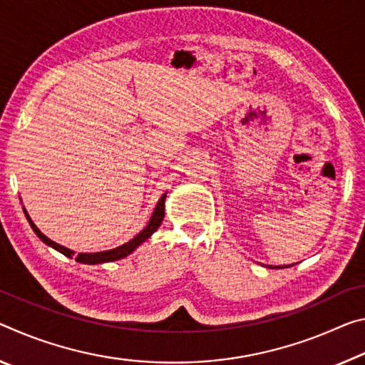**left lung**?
<instances>
[{
  "label": "left lung",
  "instance_id": "obj_1",
  "mask_svg": "<svg viewBox=\"0 0 365 365\" xmlns=\"http://www.w3.org/2000/svg\"><path fill=\"white\" fill-rule=\"evenodd\" d=\"M274 268H282V267H274Z\"/></svg>",
  "mask_w": 365,
  "mask_h": 365
}]
</instances>
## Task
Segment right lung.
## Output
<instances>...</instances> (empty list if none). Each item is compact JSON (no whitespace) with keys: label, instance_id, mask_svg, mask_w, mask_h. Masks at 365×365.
<instances>
[{"label":"right lung","instance_id":"1","mask_svg":"<svg viewBox=\"0 0 365 365\" xmlns=\"http://www.w3.org/2000/svg\"><path fill=\"white\" fill-rule=\"evenodd\" d=\"M165 199H166V194L161 195V199L158 200L157 207H155L153 215H152V218H150V222H148V225H147L145 228H143V230L139 232V235H137L135 237L130 239L129 242L123 244V246H119V247H116V249L103 250V252H95V254H77V255H76V260H77V262H81V264L95 265V264H103V262L119 260V259H123V257L129 255V254L133 252V250H134L137 246H140V244H142L143 241H147V239L150 237V236L153 235V232L158 230V226L161 225V222H163V217H165ZM24 213H26V217H27V220H29V223H31L32 230L35 231V235H37V236L41 239V241H43L45 244H48V246H51L53 249H56L58 252L64 254L66 257H73V255H74L73 250H71V249H66V247H63V246H59V244L53 242L51 239H48V237L43 235V232H40V230L37 228V226L34 225V222L31 220V217H29V215H27V212L24 210Z\"/></svg>","mask_w":365,"mask_h":365}]
</instances>
